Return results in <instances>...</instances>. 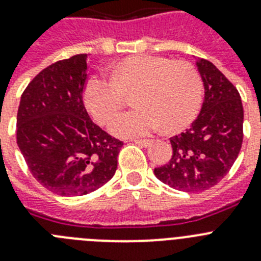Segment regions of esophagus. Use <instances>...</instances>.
Segmentation results:
<instances>
[{
  "instance_id": "esophagus-1",
  "label": "esophagus",
  "mask_w": 261,
  "mask_h": 261,
  "mask_svg": "<svg viewBox=\"0 0 261 261\" xmlns=\"http://www.w3.org/2000/svg\"><path fill=\"white\" fill-rule=\"evenodd\" d=\"M133 142H135V144H137V145H140V146H149L150 144H152V140H140V139H137V140H133Z\"/></svg>"
}]
</instances>
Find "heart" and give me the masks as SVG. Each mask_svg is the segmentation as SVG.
<instances>
[{
	"label": "heart",
	"instance_id": "b5f03b06",
	"mask_svg": "<svg viewBox=\"0 0 261 261\" xmlns=\"http://www.w3.org/2000/svg\"><path fill=\"white\" fill-rule=\"evenodd\" d=\"M136 91L139 108L117 115L109 124L120 137L145 136L164 125L177 130L198 115L203 96L199 72L188 62L164 57L139 55L126 58L112 76H92L84 88L87 108L100 124H106L125 103V93Z\"/></svg>",
	"mask_w": 261,
	"mask_h": 261
}]
</instances>
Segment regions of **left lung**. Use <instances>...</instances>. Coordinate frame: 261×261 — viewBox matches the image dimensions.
<instances>
[{
  "label": "left lung",
  "mask_w": 261,
  "mask_h": 261,
  "mask_svg": "<svg viewBox=\"0 0 261 261\" xmlns=\"http://www.w3.org/2000/svg\"><path fill=\"white\" fill-rule=\"evenodd\" d=\"M204 100L197 119L181 135L171 137L173 155L154 169L170 188L198 193L213 188L230 171L243 142V106L237 87L211 62L197 63Z\"/></svg>",
  "instance_id": "1"
}]
</instances>
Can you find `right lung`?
Listing matches in <instances>:
<instances>
[{
    "instance_id": "obj_1",
    "label": "right lung",
    "mask_w": 261,
    "mask_h": 261,
    "mask_svg": "<svg viewBox=\"0 0 261 261\" xmlns=\"http://www.w3.org/2000/svg\"><path fill=\"white\" fill-rule=\"evenodd\" d=\"M87 54L46 67L24 88L17 144L33 177L47 190L77 197L115 175L122 141L97 126L83 103Z\"/></svg>"
}]
</instances>
